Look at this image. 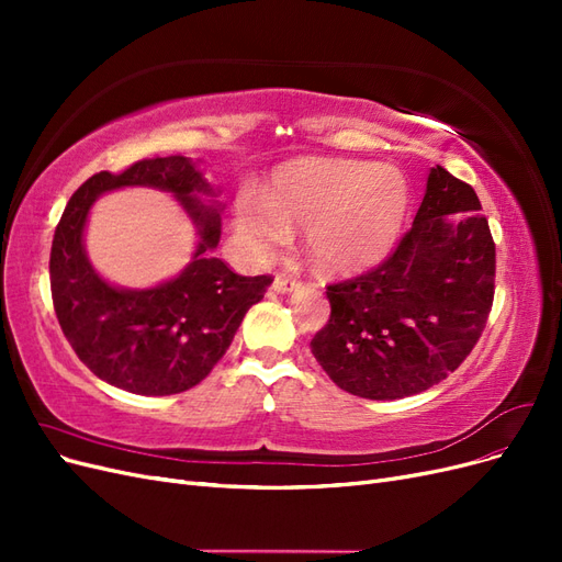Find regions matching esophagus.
I'll list each match as a JSON object with an SVG mask.
<instances>
[{
	"label": "esophagus",
	"instance_id": "esophagus-1",
	"mask_svg": "<svg viewBox=\"0 0 562 562\" xmlns=\"http://www.w3.org/2000/svg\"><path fill=\"white\" fill-rule=\"evenodd\" d=\"M297 285H300L297 279L279 274V277L274 279V283H271V291H277V293H291V291H295Z\"/></svg>",
	"mask_w": 562,
	"mask_h": 562
}]
</instances>
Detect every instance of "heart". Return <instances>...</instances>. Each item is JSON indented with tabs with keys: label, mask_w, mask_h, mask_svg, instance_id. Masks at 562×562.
I'll return each instance as SVG.
<instances>
[{
	"label": "heart",
	"mask_w": 562,
	"mask_h": 562,
	"mask_svg": "<svg viewBox=\"0 0 562 562\" xmlns=\"http://www.w3.org/2000/svg\"><path fill=\"white\" fill-rule=\"evenodd\" d=\"M407 184L394 168L361 161H312L279 173L265 201L244 196L236 229L255 255L283 246L291 227L310 229L312 258L326 269H361L396 244Z\"/></svg>",
	"instance_id": "b5f03b06"
}]
</instances>
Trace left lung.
Listing matches in <instances>:
<instances>
[{"instance_id":"obj_1","label":"left lung","mask_w":562,"mask_h":562,"mask_svg":"<svg viewBox=\"0 0 562 562\" xmlns=\"http://www.w3.org/2000/svg\"><path fill=\"white\" fill-rule=\"evenodd\" d=\"M495 241L473 187L431 168L394 252L330 283V318L312 339L326 375L353 396L394 401L464 363L495 300Z\"/></svg>"}]
</instances>
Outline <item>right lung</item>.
I'll return each mask as SVG.
<instances>
[{"label":"right lung","mask_w":562,"mask_h":562,"mask_svg":"<svg viewBox=\"0 0 562 562\" xmlns=\"http://www.w3.org/2000/svg\"><path fill=\"white\" fill-rule=\"evenodd\" d=\"M124 183L173 191L200 227L195 260L173 282L149 292H119L100 280L80 244L90 203ZM196 194H213L182 157H151L119 173L100 171L67 201L50 246V297L63 335L93 375L131 394L171 396L196 386L229 349L246 312L260 302L269 274L241 277L211 250L220 241V211Z\"/></svg>","instance_id":"add662e5"}]
</instances>
